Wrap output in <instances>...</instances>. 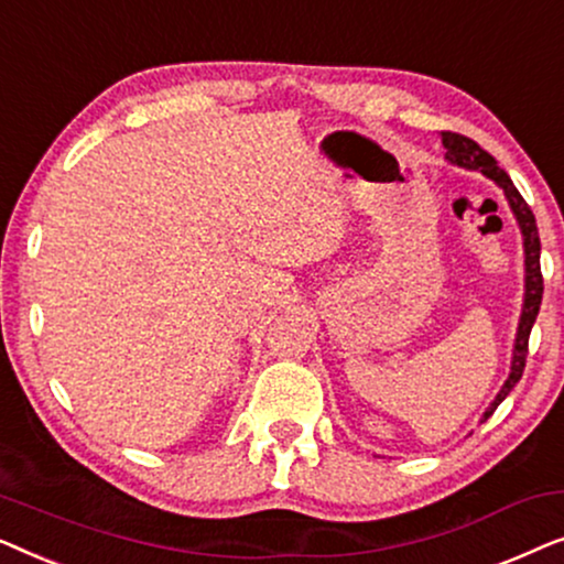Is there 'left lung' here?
Returning a JSON list of instances; mask_svg holds the SVG:
<instances>
[{
  "instance_id": "left-lung-1",
  "label": "left lung",
  "mask_w": 564,
  "mask_h": 564,
  "mask_svg": "<svg viewBox=\"0 0 564 564\" xmlns=\"http://www.w3.org/2000/svg\"><path fill=\"white\" fill-rule=\"evenodd\" d=\"M442 143L446 149V159L452 164L465 166V169H477L485 176H490L492 182L498 184L500 189L506 192L508 205L519 220L521 234H523V253H527V297H523V311H521V323H519V334H516V346H513V361H511V375L503 388H500L498 398L492 400L488 411H485V419H490L496 413V408L503 403L508 392L516 388V382L521 380L523 367H527V354H529V334L531 326H534L539 305H542V292H544V280H542V264H539V253H542V243H539V228H536V218L531 213V207L527 205V199L521 197V192L513 187L511 176H508L503 169L498 166V161L490 156L488 151H482L473 138L452 133V130H444L442 133ZM482 419V421H485Z\"/></svg>"
}]
</instances>
